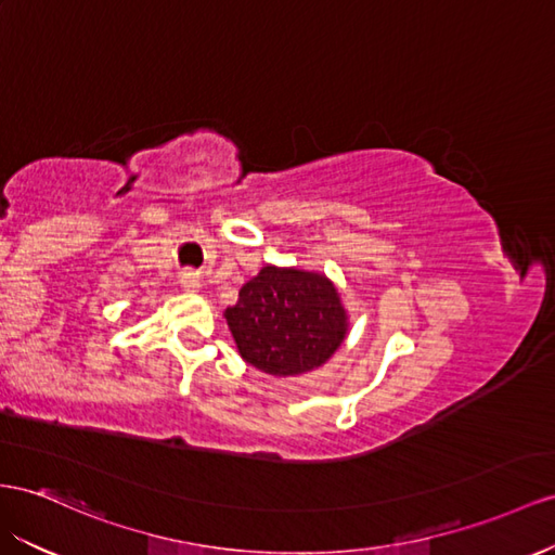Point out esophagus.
<instances>
[{
    "mask_svg": "<svg viewBox=\"0 0 555 555\" xmlns=\"http://www.w3.org/2000/svg\"><path fill=\"white\" fill-rule=\"evenodd\" d=\"M180 288L184 293H196L198 288H202V283H198V276L194 272H182L180 274Z\"/></svg>",
    "mask_w": 555,
    "mask_h": 555,
    "instance_id": "34e87169",
    "label": "esophagus"
}]
</instances>
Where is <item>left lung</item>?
Masks as SVG:
<instances>
[{
    "mask_svg": "<svg viewBox=\"0 0 555 555\" xmlns=\"http://www.w3.org/2000/svg\"><path fill=\"white\" fill-rule=\"evenodd\" d=\"M224 319L241 359L274 377L319 371L349 333L335 283L300 267L264 264L241 286Z\"/></svg>",
    "mask_w": 555,
    "mask_h": 555,
    "instance_id": "1",
    "label": "left lung"
}]
</instances>
